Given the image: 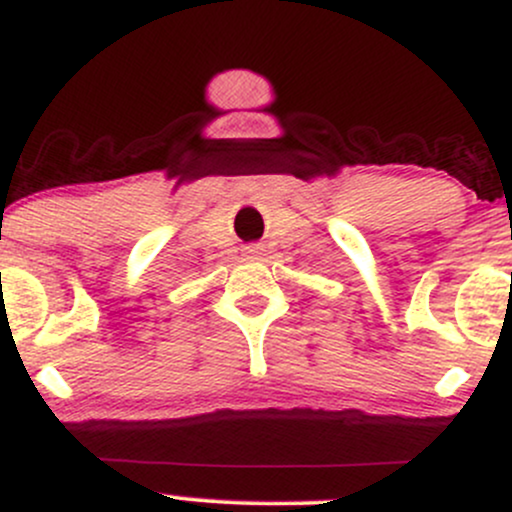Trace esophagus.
I'll return each mask as SVG.
<instances>
[{"label":"esophagus","instance_id":"obj_1","mask_svg":"<svg viewBox=\"0 0 512 512\" xmlns=\"http://www.w3.org/2000/svg\"><path fill=\"white\" fill-rule=\"evenodd\" d=\"M260 255H262L260 245H248V248H245V257H260Z\"/></svg>","mask_w":512,"mask_h":512}]
</instances>
